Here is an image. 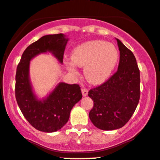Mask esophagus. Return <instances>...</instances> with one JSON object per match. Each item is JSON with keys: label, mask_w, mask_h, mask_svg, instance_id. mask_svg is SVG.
Returning a JSON list of instances; mask_svg holds the SVG:
<instances>
[{"label": "esophagus", "mask_w": 160, "mask_h": 160, "mask_svg": "<svg viewBox=\"0 0 160 160\" xmlns=\"http://www.w3.org/2000/svg\"><path fill=\"white\" fill-rule=\"evenodd\" d=\"M88 91L86 89V88H82V94L83 96H87L88 95Z\"/></svg>", "instance_id": "1"}]
</instances>
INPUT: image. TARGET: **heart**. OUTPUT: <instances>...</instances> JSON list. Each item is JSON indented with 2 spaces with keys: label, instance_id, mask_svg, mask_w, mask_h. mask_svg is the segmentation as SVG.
I'll return each instance as SVG.
<instances>
[{
  "label": "heart",
  "instance_id": "obj_1",
  "mask_svg": "<svg viewBox=\"0 0 160 160\" xmlns=\"http://www.w3.org/2000/svg\"><path fill=\"white\" fill-rule=\"evenodd\" d=\"M71 58L76 66L84 68L85 77L88 82L98 84L105 81L114 69L119 52L111 43L90 40L74 48ZM66 65L70 73H78L72 62H66Z\"/></svg>",
  "mask_w": 160,
  "mask_h": 160
}]
</instances>
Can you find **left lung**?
Listing matches in <instances>:
<instances>
[{
    "label": "left lung",
    "mask_w": 160,
    "mask_h": 160,
    "mask_svg": "<svg viewBox=\"0 0 160 160\" xmlns=\"http://www.w3.org/2000/svg\"><path fill=\"white\" fill-rule=\"evenodd\" d=\"M120 50L118 69L110 78L88 92L94 106L89 118L97 128L112 131L122 128L132 117L140 98V77L136 58L117 39Z\"/></svg>",
    "instance_id": "left-lung-1"
}]
</instances>
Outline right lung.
Wrapping results in <instances>:
<instances>
[{
    "label": "right lung",
    "instance_id": "right-lung-1",
    "mask_svg": "<svg viewBox=\"0 0 160 160\" xmlns=\"http://www.w3.org/2000/svg\"><path fill=\"white\" fill-rule=\"evenodd\" d=\"M68 40L63 34L43 36L26 48L18 65L16 100L24 117L38 131L51 133L60 130L68 122L73 106L82 99L79 85L59 82L47 98L38 100L30 82L29 64L32 58L48 52L62 63Z\"/></svg>",
    "mask_w": 160,
    "mask_h": 160
}]
</instances>
